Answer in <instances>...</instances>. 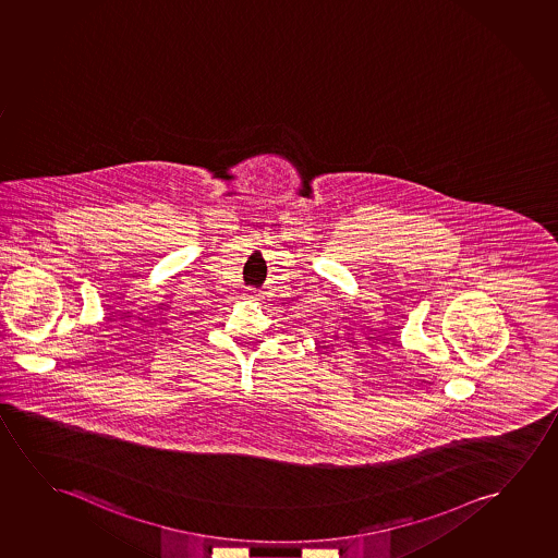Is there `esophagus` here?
<instances>
[{"instance_id":"esophagus-1","label":"esophagus","mask_w":558,"mask_h":558,"mask_svg":"<svg viewBox=\"0 0 558 558\" xmlns=\"http://www.w3.org/2000/svg\"><path fill=\"white\" fill-rule=\"evenodd\" d=\"M253 293H255V291H253Z\"/></svg>"}]
</instances>
